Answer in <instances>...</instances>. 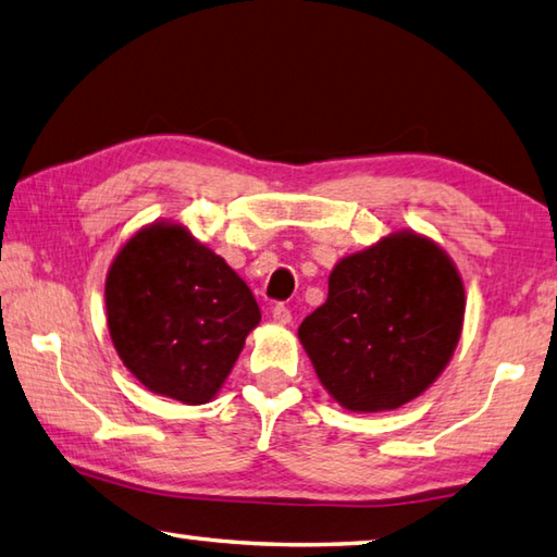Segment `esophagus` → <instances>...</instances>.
I'll list each match as a JSON object with an SVG mask.
<instances>
[{
    "label": "esophagus",
    "instance_id": "obj_1",
    "mask_svg": "<svg viewBox=\"0 0 557 557\" xmlns=\"http://www.w3.org/2000/svg\"><path fill=\"white\" fill-rule=\"evenodd\" d=\"M272 321L282 323V326H285V323L292 321V311L285 305H275V307H272Z\"/></svg>",
    "mask_w": 557,
    "mask_h": 557
}]
</instances>
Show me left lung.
<instances>
[{
  "mask_svg": "<svg viewBox=\"0 0 557 557\" xmlns=\"http://www.w3.org/2000/svg\"><path fill=\"white\" fill-rule=\"evenodd\" d=\"M462 277L436 240L397 231L341 258L329 297L299 326L317 377L343 409L392 411L426 392L458 348Z\"/></svg>",
  "mask_w": 557,
  "mask_h": 557,
  "instance_id": "1",
  "label": "left lung"
}]
</instances>
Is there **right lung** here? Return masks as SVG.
<instances>
[{
	"label": "right lung",
	"instance_id": "add662e5",
	"mask_svg": "<svg viewBox=\"0 0 557 557\" xmlns=\"http://www.w3.org/2000/svg\"><path fill=\"white\" fill-rule=\"evenodd\" d=\"M104 301L111 343L131 375L189 407L216 397L260 323L246 282L177 221H153L121 246Z\"/></svg>",
	"mask_w": 557,
	"mask_h": 557
}]
</instances>
